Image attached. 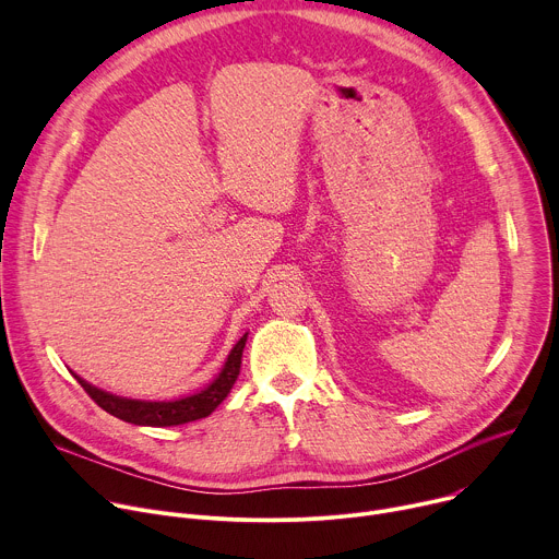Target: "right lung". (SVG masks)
Listing matches in <instances>:
<instances>
[{
  "instance_id": "add662e5",
  "label": "right lung",
  "mask_w": 559,
  "mask_h": 559,
  "mask_svg": "<svg viewBox=\"0 0 559 559\" xmlns=\"http://www.w3.org/2000/svg\"><path fill=\"white\" fill-rule=\"evenodd\" d=\"M246 341H248V334L234 345V349L229 352L221 373L216 376V380L210 386H205L203 391H199L194 395L179 397V401H170V403L130 401V397H119V395H112L108 391H102V389L88 384L86 380H82L79 376H74V378L104 412H108L110 416H115L123 423L141 425V427L186 425V423L201 420V418L210 416L225 401L229 389L234 386V382L238 378V371H241V358H243Z\"/></svg>"
}]
</instances>
